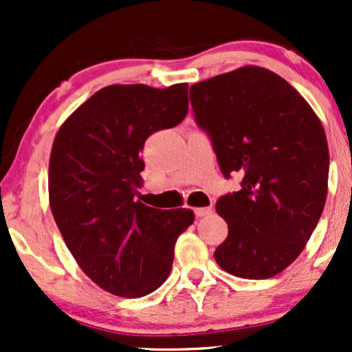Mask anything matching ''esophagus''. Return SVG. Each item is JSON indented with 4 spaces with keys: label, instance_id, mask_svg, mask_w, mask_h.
<instances>
[{
    "label": "esophagus",
    "instance_id": "1",
    "mask_svg": "<svg viewBox=\"0 0 352 352\" xmlns=\"http://www.w3.org/2000/svg\"><path fill=\"white\" fill-rule=\"evenodd\" d=\"M212 212H213L212 207H200V208H195V210H193V213H195V217H199V218L212 215Z\"/></svg>",
    "mask_w": 352,
    "mask_h": 352
}]
</instances>
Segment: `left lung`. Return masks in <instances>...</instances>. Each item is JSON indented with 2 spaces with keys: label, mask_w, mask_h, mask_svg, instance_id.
Here are the masks:
<instances>
[{
  "label": "left lung",
  "mask_w": 352,
  "mask_h": 352,
  "mask_svg": "<svg viewBox=\"0 0 352 352\" xmlns=\"http://www.w3.org/2000/svg\"><path fill=\"white\" fill-rule=\"evenodd\" d=\"M190 102L225 179L243 175L217 200L228 236L213 256L235 276L272 278L300 256L324 208V129L292 84L256 66L193 84Z\"/></svg>",
  "instance_id": "obj_1"
}]
</instances>
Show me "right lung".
<instances>
[{
	"mask_svg": "<svg viewBox=\"0 0 352 352\" xmlns=\"http://www.w3.org/2000/svg\"><path fill=\"white\" fill-rule=\"evenodd\" d=\"M188 84L107 86L60 125L50 160L51 212L82 272L106 292L140 298L168 278L187 208L135 201L147 137L179 125Z\"/></svg>",
	"mask_w": 352,
	"mask_h": 352,
	"instance_id": "add662e5",
	"label": "right lung"
}]
</instances>
